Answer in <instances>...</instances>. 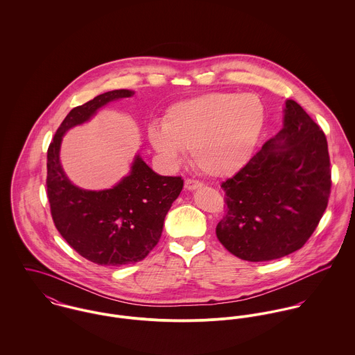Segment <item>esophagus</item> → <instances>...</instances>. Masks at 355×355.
<instances>
[{
  "label": "esophagus",
  "instance_id": "1",
  "mask_svg": "<svg viewBox=\"0 0 355 355\" xmlns=\"http://www.w3.org/2000/svg\"><path fill=\"white\" fill-rule=\"evenodd\" d=\"M203 184L201 182H198V180H194V179H186V182H184V187H186V190H189V191H194V190H197V189H201Z\"/></svg>",
  "mask_w": 355,
  "mask_h": 355
}]
</instances>
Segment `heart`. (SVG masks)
I'll return each mask as SVG.
<instances>
[{
	"label": "heart",
	"instance_id": "obj_1",
	"mask_svg": "<svg viewBox=\"0 0 355 355\" xmlns=\"http://www.w3.org/2000/svg\"><path fill=\"white\" fill-rule=\"evenodd\" d=\"M265 119V106L254 94L211 93L173 103L164 123H150L148 138L166 162H179L191 149L203 173L223 178L249 162Z\"/></svg>",
	"mask_w": 355,
	"mask_h": 355
}]
</instances>
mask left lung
Wrapping results in <instances>:
<instances>
[{
    "mask_svg": "<svg viewBox=\"0 0 355 355\" xmlns=\"http://www.w3.org/2000/svg\"><path fill=\"white\" fill-rule=\"evenodd\" d=\"M329 165L324 132L300 103L287 100L280 132L221 184L227 214L216 227L220 243L252 262L300 250L327 209Z\"/></svg>",
    "mask_w": 355,
    "mask_h": 355,
    "instance_id": "obj_1",
    "label": "left lung"
}]
</instances>
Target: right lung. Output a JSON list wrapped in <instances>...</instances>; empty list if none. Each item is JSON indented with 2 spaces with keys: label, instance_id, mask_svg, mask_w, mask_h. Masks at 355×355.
<instances>
[{
  "label": "right lung",
  "instance_id": "add662e5",
  "mask_svg": "<svg viewBox=\"0 0 355 355\" xmlns=\"http://www.w3.org/2000/svg\"><path fill=\"white\" fill-rule=\"evenodd\" d=\"M134 96L112 90L73 107L58 127L48 149V198L55 228L86 259L103 266L142 261L158 243L164 220L183 189V179L161 176L135 155L130 173L106 190H85L65 175L60 148L65 132L89 121L109 102Z\"/></svg>",
  "mask_w": 355,
  "mask_h": 355
}]
</instances>
